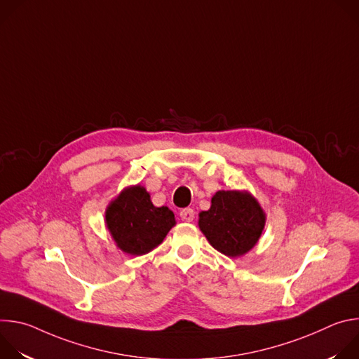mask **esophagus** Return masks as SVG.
I'll list each match as a JSON object with an SVG mask.
<instances>
[{"instance_id":"1","label":"esophagus","mask_w":359,"mask_h":359,"mask_svg":"<svg viewBox=\"0 0 359 359\" xmlns=\"http://www.w3.org/2000/svg\"><path fill=\"white\" fill-rule=\"evenodd\" d=\"M180 219H182L183 222H193V219H194V212H193L191 209H183V210L180 212Z\"/></svg>"}]
</instances>
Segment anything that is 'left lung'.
<instances>
[{
	"label": "left lung",
	"mask_w": 359,
	"mask_h": 359,
	"mask_svg": "<svg viewBox=\"0 0 359 359\" xmlns=\"http://www.w3.org/2000/svg\"><path fill=\"white\" fill-rule=\"evenodd\" d=\"M266 215L248 191L219 190L208 212L198 215V227L209 243L227 257H240L257 244Z\"/></svg>",
	"instance_id": "left-lung-1"
}]
</instances>
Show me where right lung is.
Wrapping results in <instances>:
<instances>
[{
    "instance_id": "right-lung-1",
    "label": "right lung",
    "mask_w": 359,
    "mask_h": 359,
    "mask_svg": "<svg viewBox=\"0 0 359 359\" xmlns=\"http://www.w3.org/2000/svg\"><path fill=\"white\" fill-rule=\"evenodd\" d=\"M107 227L116 245L126 254L142 255L158 247L176 224L173 212L153 206L143 186H130L109 203Z\"/></svg>"
}]
</instances>
